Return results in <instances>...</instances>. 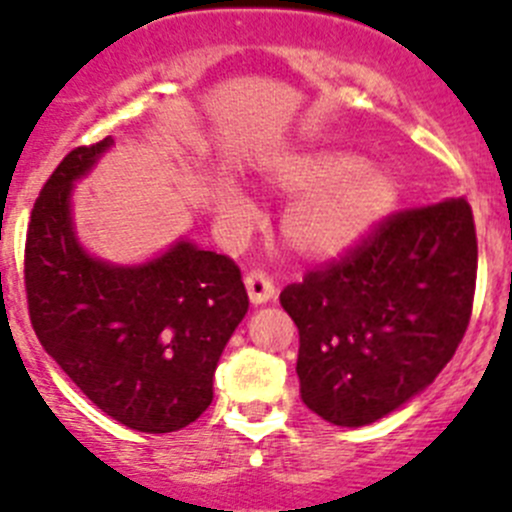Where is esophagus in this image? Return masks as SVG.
Returning a JSON list of instances; mask_svg holds the SVG:
<instances>
[{"label":"esophagus","instance_id":"34e87169","mask_svg":"<svg viewBox=\"0 0 512 512\" xmlns=\"http://www.w3.org/2000/svg\"><path fill=\"white\" fill-rule=\"evenodd\" d=\"M245 288H247V295H250V300L255 305L267 303V300L275 295V285H272V278L267 275L265 270H260V267H255V270L247 272Z\"/></svg>","mask_w":512,"mask_h":512}]
</instances>
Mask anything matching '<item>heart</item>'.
Masks as SVG:
<instances>
[{"instance_id": "b5f03b06", "label": "heart", "mask_w": 512, "mask_h": 512, "mask_svg": "<svg viewBox=\"0 0 512 512\" xmlns=\"http://www.w3.org/2000/svg\"><path fill=\"white\" fill-rule=\"evenodd\" d=\"M275 184L305 194L288 212L283 232L295 252L315 260L346 255L391 212L396 179L381 166H366L351 151L290 156L275 166ZM224 207H247L240 191L227 189Z\"/></svg>"}]
</instances>
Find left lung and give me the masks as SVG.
Returning a JSON list of instances; mask_svg holds the SVG:
<instances>
[{"label":"left lung","instance_id":"left-lung-1","mask_svg":"<svg viewBox=\"0 0 512 512\" xmlns=\"http://www.w3.org/2000/svg\"><path fill=\"white\" fill-rule=\"evenodd\" d=\"M477 234L465 199L381 219L346 255L280 293L298 326L300 399L338 427L401 407L450 364L470 326Z\"/></svg>","mask_w":512,"mask_h":512}]
</instances>
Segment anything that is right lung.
<instances>
[{
  "mask_svg": "<svg viewBox=\"0 0 512 512\" xmlns=\"http://www.w3.org/2000/svg\"><path fill=\"white\" fill-rule=\"evenodd\" d=\"M111 138L73 148L42 186L25 242V290L42 348L73 384L126 427L176 432L212 404V376L247 313L240 267L179 242L141 267L85 255L70 189Z\"/></svg>",
  "mask_w": 512,
  "mask_h": 512,
  "instance_id": "obj_1",
  "label": "right lung"
}]
</instances>
